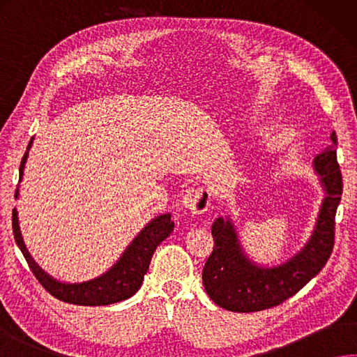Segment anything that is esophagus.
<instances>
[{"label": "esophagus", "mask_w": 357, "mask_h": 357, "mask_svg": "<svg viewBox=\"0 0 357 357\" xmlns=\"http://www.w3.org/2000/svg\"><path fill=\"white\" fill-rule=\"evenodd\" d=\"M210 200L211 194L206 188H192V190L186 191L181 204H183L186 210L194 214V216H199V214H204L208 210Z\"/></svg>", "instance_id": "1"}]
</instances>
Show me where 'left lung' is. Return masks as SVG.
Instances as JSON below:
<instances>
[{"label": "left lung", "instance_id": "8db88e82", "mask_svg": "<svg viewBox=\"0 0 357 357\" xmlns=\"http://www.w3.org/2000/svg\"><path fill=\"white\" fill-rule=\"evenodd\" d=\"M335 146V133L331 135ZM315 171L326 191L317 225L303 250L278 267H259L242 252L230 219L218 218L211 227L214 247L202 281L218 306L233 312H257L278 306L297 294L325 267L334 248L335 211L342 190V174L333 146L314 160Z\"/></svg>", "mask_w": 357, "mask_h": 357}]
</instances>
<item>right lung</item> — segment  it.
I'll use <instances>...</instances> for the list:
<instances>
[{"mask_svg":"<svg viewBox=\"0 0 357 357\" xmlns=\"http://www.w3.org/2000/svg\"><path fill=\"white\" fill-rule=\"evenodd\" d=\"M26 158H28V152L24 153L22 165H20V181H22ZM17 194L18 191L15 192V197ZM12 230L17 245L20 250H22L31 272L33 273V277L38 280V283L42 284L52 297L71 305L104 306L118 303V301L129 298L138 291L141 287V283H143L147 268H149L153 252H155V248L161 244V241H165L172 233L174 222L171 220V214H161V216L152 219L149 224L144 227V230L133 239L129 247H127L123 257L119 258V261L109 272L100 275L99 278L85 281V283L79 284L59 283V281L52 280L50 275H46L42 268L33 262L31 255L26 250V247L23 244L22 234H20L18 218L15 210L12 211Z\"/></svg>","mask_w":357,"mask_h":357,"instance_id":"1","label":"right lung"}]
</instances>
